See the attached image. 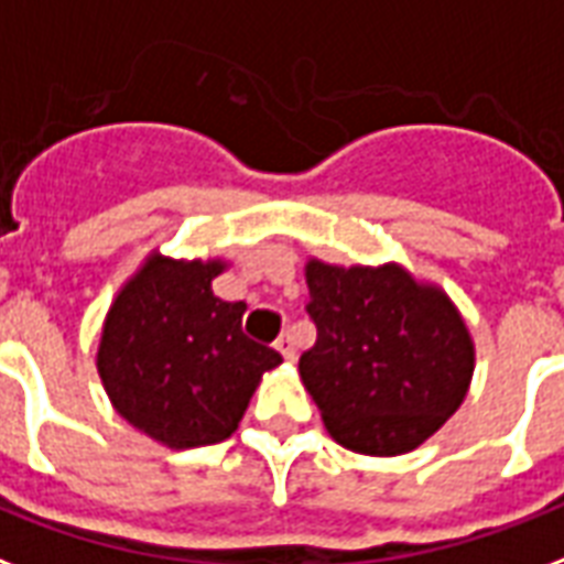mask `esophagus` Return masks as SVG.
Listing matches in <instances>:
<instances>
[{"instance_id": "esophagus-1", "label": "esophagus", "mask_w": 564, "mask_h": 564, "mask_svg": "<svg viewBox=\"0 0 564 564\" xmlns=\"http://www.w3.org/2000/svg\"><path fill=\"white\" fill-rule=\"evenodd\" d=\"M274 349L281 351L283 360H290V364L299 358V351H295V337H292V334H281V337H278V343H274Z\"/></svg>"}]
</instances>
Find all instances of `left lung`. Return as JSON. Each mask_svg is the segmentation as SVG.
<instances>
[{
	"instance_id": "1",
	"label": "left lung",
	"mask_w": 564,
	"mask_h": 564,
	"mask_svg": "<svg viewBox=\"0 0 564 564\" xmlns=\"http://www.w3.org/2000/svg\"><path fill=\"white\" fill-rule=\"evenodd\" d=\"M316 343L301 381L328 435L351 453L393 458L429 441L462 408L476 349L437 283L405 265H304Z\"/></svg>"
}]
</instances>
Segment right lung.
I'll return each instance as SVG.
<instances>
[{"mask_svg":"<svg viewBox=\"0 0 564 564\" xmlns=\"http://www.w3.org/2000/svg\"><path fill=\"white\" fill-rule=\"evenodd\" d=\"M227 265L150 251L102 322L97 372L111 408L171 449L227 441L265 372L283 364L242 334L245 301L213 292Z\"/></svg>","mask_w":564,"mask_h":564,"instance_id":"add662e5","label":"right lung"}]
</instances>
